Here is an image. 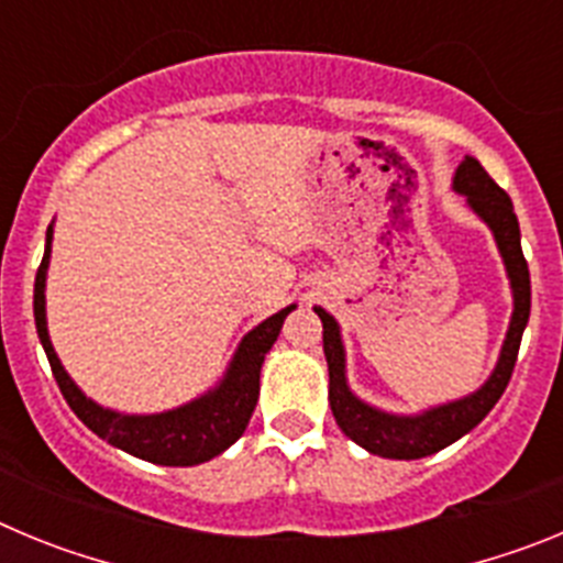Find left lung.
<instances>
[{
	"mask_svg": "<svg viewBox=\"0 0 563 563\" xmlns=\"http://www.w3.org/2000/svg\"><path fill=\"white\" fill-rule=\"evenodd\" d=\"M454 191L465 197L467 208L494 233L499 256L505 262L507 282H510V292H514V316H510V324H507L499 361H496L494 372L479 389L460 397V400L431 406L420 415H395V411L377 409V406L361 400L350 389L341 327L324 307H316L318 318L324 324V355L327 366H330V406L335 422L352 442H357L369 454L383 456V460H422V456L437 454L445 445L465 437L471 429H476L487 417V411L499 402L501 391L510 383L521 335H525L527 318H530V271H527L525 253H521V233L514 202L487 177L479 161L467 157V154L454 172Z\"/></svg>",
	"mask_w": 563,
	"mask_h": 563,
	"instance_id": "1",
	"label": "left lung"
}]
</instances>
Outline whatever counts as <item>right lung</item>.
<instances>
[{
    "mask_svg": "<svg viewBox=\"0 0 563 563\" xmlns=\"http://www.w3.org/2000/svg\"><path fill=\"white\" fill-rule=\"evenodd\" d=\"M49 251H53V222L47 228L44 258L36 273L33 316H36V332L44 352H47L49 369L56 375L58 389H62L64 400L69 402V409L78 415V420L114 449L126 451L137 460L154 462V465H200V462L213 460V456H220L222 451L231 449L233 442L245 434L253 409H256L258 375H262L265 355L276 343L285 318L296 310V305L278 310L276 316L265 318L262 324L253 327L239 341L225 375L206 395L194 397V400L183 402L177 409L157 411V415H123V411L103 409L101 402L84 395L76 380L62 366L56 350H53V341H49L47 332V298H44Z\"/></svg>",
    "mask_w": 563,
    "mask_h": 563,
    "instance_id": "add662e5",
    "label": "right lung"
}]
</instances>
